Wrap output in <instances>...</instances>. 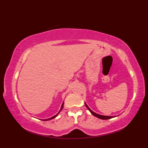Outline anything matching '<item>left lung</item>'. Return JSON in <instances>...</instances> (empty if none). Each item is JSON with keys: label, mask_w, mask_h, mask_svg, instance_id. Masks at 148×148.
Masks as SVG:
<instances>
[{"label": "left lung", "mask_w": 148, "mask_h": 148, "mask_svg": "<svg viewBox=\"0 0 148 148\" xmlns=\"http://www.w3.org/2000/svg\"><path fill=\"white\" fill-rule=\"evenodd\" d=\"M85 103L86 107L87 108V109L89 110L90 112L92 113V114L93 116H95V117H97V118H100V119H111V118H114L115 117V116H103V115H100V114H97V113H95V112H93V111H92V110H91L89 108V107L87 106V104H86V103Z\"/></svg>", "instance_id": "obj_1"}]
</instances>
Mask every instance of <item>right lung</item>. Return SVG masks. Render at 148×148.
<instances>
[{"instance_id": "right-lung-1", "label": "right lung", "mask_w": 148, "mask_h": 148, "mask_svg": "<svg viewBox=\"0 0 148 148\" xmlns=\"http://www.w3.org/2000/svg\"><path fill=\"white\" fill-rule=\"evenodd\" d=\"M64 102H63L62 105V106H61V109H60V111L58 112V114H56V115H55L54 116H53V117H51V118H48V119H45V120H43V121H48V120H51V119H53V118H56V116H57V115L59 114V112H60V111H62V109H63V107H64Z\"/></svg>"}]
</instances>
